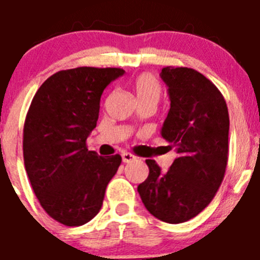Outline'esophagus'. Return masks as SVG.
<instances>
[{"label":"esophagus","mask_w":260,"mask_h":260,"mask_svg":"<svg viewBox=\"0 0 260 260\" xmlns=\"http://www.w3.org/2000/svg\"><path fill=\"white\" fill-rule=\"evenodd\" d=\"M121 156H122V161L123 162H132V161H134L135 158H137L134 155H132L130 152H123Z\"/></svg>","instance_id":"esophagus-1"}]
</instances>
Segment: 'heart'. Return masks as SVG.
<instances>
[{"label":"heart","mask_w":260,"mask_h":260,"mask_svg":"<svg viewBox=\"0 0 260 260\" xmlns=\"http://www.w3.org/2000/svg\"><path fill=\"white\" fill-rule=\"evenodd\" d=\"M133 88H134L138 102L148 100V99L158 100L161 93V86L158 83L157 78L150 73H142L138 75L133 82Z\"/></svg>","instance_id":"1"}]
</instances>
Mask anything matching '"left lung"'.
<instances>
[{"mask_svg":"<svg viewBox=\"0 0 260 260\" xmlns=\"http://www.w3.org/2000/svg\"><path fill=\"white\" fill-rule=\"evenodd\" d=\"M161 78L171 98L161 135L178 156L168 172L146 160L150 174L138 192L156 219L180 224L207 207L224 180L229 113L219 88L199 71L167 66Z\"/></svg>","mask_w":260,"mask_h":260,"instance_id":"1","label":"left lung"}]
</instances>
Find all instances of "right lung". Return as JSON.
<instances>
[{"label": "right lung", "instance_id": "obj_1", "mask_svg": "<svg viewBox=\"0 0 260 260\" xmlns=\"http://www.w3.org/2000/svg\"><path fill=\"white\" fill-rule=\"evenodd\" d=\"M119 68L61 70L48 78L32 99L23 127V158L41 207L66 226L93 219L105 189L117 173L119 155L103 157L87 148L96 127L100 98Z\"/></svg>", "mask_w": 260, "mask_h": 260}]
</instances>
